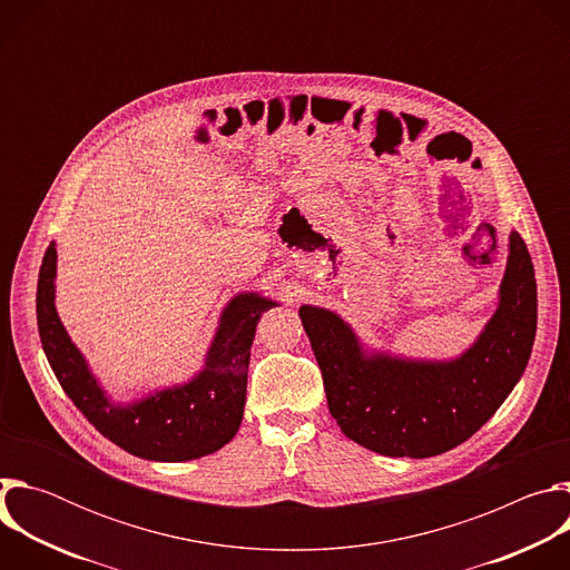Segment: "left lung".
Listing matches in <instances>:
<instances>
[{"instance_id": "1", "label": "left lung", "mask_w": 570, "mask_h": 570, "mask_svg": "<svg viewBox=\"0 0 570 570\" xmlns=\"http://www.w3.org/2000/svg\"><path fill=\"white\" fill-rule=\"evenodd\" d=\"M299 320L341 431L387 458H433L469 440L523 376L537 334L534 266L519 232H510L497 311L453 358L367 347L324 306L302 304Z\"/></svg>"}]
</instances>
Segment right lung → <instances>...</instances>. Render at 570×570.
<instances>
[{"instance_id":"obj_1","label":"right lung","mask_w":570,"mask_h":570,"mask_svg":"<svg viewBox=\"0 0 570 570\" xmlns=\"http://www.w3.org/2000/svg\"><path fill=\"white\" fill-rule=\"evenodd\" d=\"M56 243L45 253L36 313L45 356L76 409L110 442L155 462H187L223 449L246 409L248 363L262 313L279 302L257 291L236 293L220 311L203 367L187 381L115 401L56 311Z\"/></svg>"}]
</instances>
